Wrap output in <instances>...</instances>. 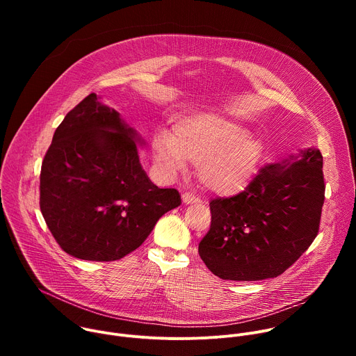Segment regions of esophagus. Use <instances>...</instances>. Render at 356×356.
<instances>
[{"label": "esophagus", "instance_id": "34e87169", "mask_svg": "<svg viewBox=\"0 0 356 356\" xmlns=\"http://www.w3.org/2000/svg\"><path fill=\"white\" fill-rule=\"evenodd\" d=\"M181 200L184 204H194V202H200V198L197 195H194L193 193H184L181 195Z\"/></svg>", "mask_w": 356, "mask_h": 356}]
</instances>
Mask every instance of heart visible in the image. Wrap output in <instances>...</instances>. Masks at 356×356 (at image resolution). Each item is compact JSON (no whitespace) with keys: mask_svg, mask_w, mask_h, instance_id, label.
I'll use <instances>...</instances> for the list:
<instances>
[{"mask_svg":"<svg viewBox=\"0 0 356 356\" xmlns=\"http://www.w3.org/2000/svg\"><path fill=\"white\" fill-rule=\"evenodd\" d=\"M154 156L168 175L198 165V179L206 188L235 194L249 186L264 159V145L242 125L216 114H195L180 120L175 134L154 138Z\"/></svg>","mask_w":356,"mask_h":356,"instance_id":"obj_1","label":"heart"}]
</instances>
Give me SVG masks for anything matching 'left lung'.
Returning <instances> with one entry per match:
<instances>
[{
	"mask_svg": "<svg viewBox=\"0 0 356 356\" xmlns=\"http://www.w3.org/2000/svg\"><path fill=\"white\" fill-rule=\"evenodd\" d=\"M323 155L316 147L262 168L239 194L210 201L202 262L224 280L276 277L309 249L324 204Z\"/></svg>",
	"mask_w": 356,
	"mask_h": 356,
	"instance_id": "left-lung-1",
	"label": "left lung"
}]
</instances>
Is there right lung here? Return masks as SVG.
Returning a JSON list of instances; mask_svg holds the SVG:
<instances>
[{"label":"right lung","instance_id":"right-lung-1","mask_svg":"<svg viewBox=\"0 0 356 356\" xmlns=\"http://www.w3.org/2000/svg\"><path fill=\"white\" fill-rule=\"evenodd\" d=\"M145 142L120 113L91 92L56 128L40 169V211L69 255L95 262L124 258L158 220L181 204L142 169Z\"/></svg>","mask_w":356,"mask_h":356}]
</instances>
